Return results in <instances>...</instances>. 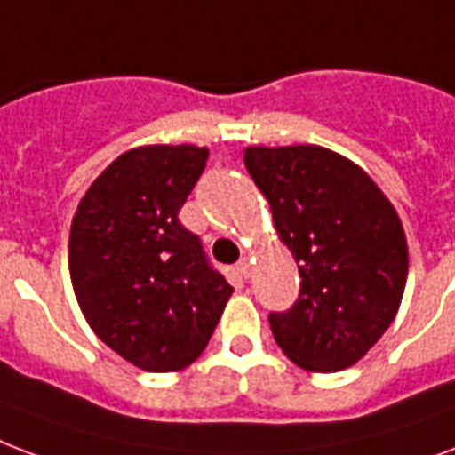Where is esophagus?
<instances>
[{
    "instance_id": "esophagus-1",
    "label": "esophagus",
    "mask_w": 455,
    "mask_h": 455,
    "mask_svg": "<svg viewBox=\"0 0 455 455\" xmlns=\"http://www.w3.org/2000/svg\"><path fill=\"white\" fill-rule=\"evenodd\" d=\"M235 269H238V274H241V276H245V279H248V276H251V259L241 258L238 259V265H235Z\"/></svg>"
}]
</instances>
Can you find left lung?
Returning <instances> with one entry per match:
<instances>
[{"label": "left lung", "mask_w": 455, "mask_h": 455, "mask_svg": "<svg viewBox=\"0 0 455 455\" xmlns=\"http://www.w3.org/2000/svg\"><path fill=\"white\" fill-rule=\"evenodd\" d=\"M243 159L303 279L296 303L269 315L274 341L310 372L355 365L394 322L408 279L394 204L358 164L320 145H252Z\"/></svg>", "instance_id": "left-lung-1"}]
</instances>
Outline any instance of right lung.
<instances>
[{
	"label": "right lung",
	"instance_id": "right-lung-1",
	"mask_svg": "<svg viewBox=\"0 0 455 455\" xmlns=\"http://www.w3.org/2000/svg\"><path fill=\"white\" fill-rule=\"evenodd\" d=\"M207 148L124 152L78 203L68 272L97 339L148 372L188 367L210 343L234 289L179 221Z\"/></svg>",
	"mask_w": 455,
	"mask_h": 455
}]
</instances>
